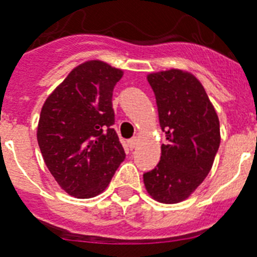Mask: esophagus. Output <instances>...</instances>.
Here are the masks:
<instances>
[{
    "instance_id": "esophagus-1",
    "label": "esophagus",
    "mask_w": 257,
    "mask_h": 257,
    "mask_svg": "<svg viewBox=\"0 0 257 257\" xmlns=\"http://www.w3.org/2000/svg\"><path fill=\"white\" fill-rule=\"evenodd\" d=\"M127 144H128V147H130L131 150H134V148L138 146V139L137 138H133L130 141H127Z\"/></svg>"
}]
</instances>
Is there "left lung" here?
Here are the masks:
<instances>
[{
    "instance_id": "8db88e82",
    "label": "left lung",
    "mask_w": 257,
    "mask_h": 257,
    "mask_svg": "<svg viewBox=\"0 0 257 257\" xmlns=\"http://www.w3.org/2000/svg\"><path fill=\"white\" fill-rule=\"evenodd\" d=\"M167 137L160 162L143 175L155 201L179 203L202 184L220 143L219 119L200 80L182 69L147 75Z\"/></svg>"
}]
</instances>
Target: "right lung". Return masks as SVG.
Wrapping results in <instances>:
<instances>
[{
    "label": "right lung",
    "instance_id": "add662e5",
    "mask_svg": "<svg viewBox=\"0 0 257 257\" xmlns=\"http://www.w3.org/2000/svg\"><path fill=\"white\" fill-rule=\"evenodd\" d=\"M122 76V69L105 61H85L44 101L38 144L48 171L69 196H98L126 158L111 128L113 89Z\"/></svg>",
    "mask_w": 257,
    "mask_h": 257
}]
</instances>
